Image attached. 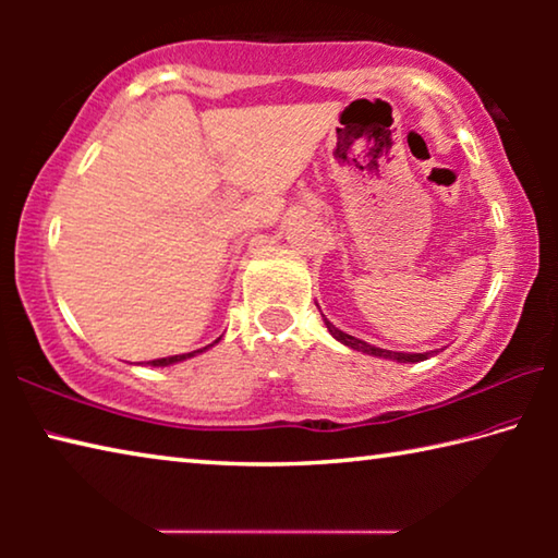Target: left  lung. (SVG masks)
<instances>
[{"instance_id":"8db88e82","label":"left lung","mask_w":558,"mask_h":558,"mask_svg":"<svg viewBox=\"0 0 558 558\" xmlns=\"http://www.w3.org/2000/svg\"><path fill=\"white\" fill-rule=\"evenodd\" d=\"M319 307V305H317ZM323 319H325V325H327V329H329V335H332L337 342H342L344 347H349V349H356V352H364V354H369V356H379V359H391V362H399V364H415V362H423V359H428V356H433L436 352H423V354H405V352H391V349H381V347H374V344H366L364 339H356V337H352V335H347V332H342V329H337L332 323H329V319L323 315Z\"/></svg>"}]
</instances>
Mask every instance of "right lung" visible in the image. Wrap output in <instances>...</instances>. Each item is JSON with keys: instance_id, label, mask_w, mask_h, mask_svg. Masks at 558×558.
Here are the masks:
<instances>
[{"instance_id": "add662e5", "label": "right lung", "mask_w": 558, "mask_h": 558, "mask_svg": "<svg viewBox=\"0 0 558 558\" xmlns=\"http://www.w3.org/2000/svg\"><path fill=\"white\" fill-rule=\"evenodd\" d=\"M221 339V337H219ZM219 339H216L214 344H219ZM214 344H206V347H202V349H196V352H189V354H174V356H162V359H153V366H169V364H177V362H184V359H192V356H196V354H202V352H206V349L209 347H214Z\"/></svg>"}]
</instances>
